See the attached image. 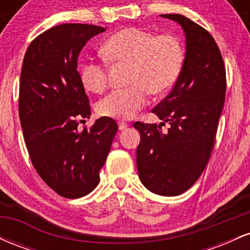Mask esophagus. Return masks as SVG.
<instances>
[{
    "instance_id": "obj_1",
    "label": "esophagus",
    "mask_w": 250,
    "mask_h": 250,
    "mask_svg": "<svg viewBox=\"0 0 250 250\" xmlns=\"http://www.w3.org/2000/svg\"><path fill=\"white\" fill-rule=\"evenodd\" d=\"M129 127L128 123L125 122H119V129L120 130H125V129H127Z\"/></svg>"
}]
</instances>
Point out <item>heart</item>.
Listing matches in <instances>:
<instances>
[{
  "label": "heart",
  "instance_id": "1",
  "mask_svg": "<svg viewBox=\"0 0 250 250\" xmlns=\"http://www.w3.org/2000/svg\"><path fill=\"white\" fill-rule=\"evenodd\" d=\"M102 54L111 64H128V87L115 89L97 103V113L113 119H130L148 101L175 84L185 62V49L176 36L156 35L141 28H125L103 43ZM88 90L102 93L108 84L107 64L89 60L81 68Z\"/></svg>",
  "mask_w": 250,
  "mask_h": 250
}]
</instances>
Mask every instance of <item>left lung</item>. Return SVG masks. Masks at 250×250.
<instances>
[{
	"mask_svg": "<svg viewBox=\"0 0 250 250\" xmlns=\"http://www.w3.org/2000/svg\"><path fill=\"white\" fill-rule=\"evenodd\" d=\"M186 34V57L173 89L153 110L161 125L135 122L141 135L136 151L146 188L163 196L188 190L210 159L226 97V68L214 37L188 17L166 14ZM169 125L167 133L161 125Z\"/></svg>",
	"mask_w": 250,
	"mask_h": 250,
	"instance_id": "1",
	"label": "left lung"
}]
</instances>
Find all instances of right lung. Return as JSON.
<instances>
[{"mask_svg":"<svg viewBox=\"0 0 250 250\" xmlns=\"http://www.w3.org/2000/svg\"><path fill=\"white\" fill-rule=\"evenodd\" d=\"M104 30L84 23L55 25L31 41L22 63L19 114L25 146L37 174L67 199L96 188L117 131V123L105 116L77 130L91 114L77 60L88 40Z\"/></svg>","mask_w":250,"mask_h":250,"instance_id":"add662e5","label":"right lung"}]
</instances>
